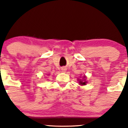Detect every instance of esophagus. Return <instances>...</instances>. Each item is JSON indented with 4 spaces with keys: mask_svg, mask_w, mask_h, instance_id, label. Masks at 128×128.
Returning <instances> with one entry per match:
<instances>
[{
    "mask_svg": "<svg viewBox=\"0 0 128 128\" xmlns=\"http://www.w3.org/2000/svg\"><path fill=\"white\" fill-rule=\"evenodd\" d=\"M61 70H62V72H65L66 69V68H64V67H62V68H61Z\"/></svg>",
    "mask_w": 128,
    "mask_h": 128,
    "instance_id": "esophagus-1",
    "label": "esophagus"
}]
</instances>
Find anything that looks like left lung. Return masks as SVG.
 Returning a JSON list of instances; mask_svg holds the SVG:
<instances>
[{
  "label": "left lung",
  "mask_w": 128,
  "mask_h": 128,
  "mask_svg": "<svg viewBox=\"0 0 128 128\" xmlns=\"http://www.w3.org/2000/svg\"><path fill=\"white\" fill-rule=\"evenodd\" d=\"M86 81L82 80H80H80H79V84H81V85H86Z\"/></svg>",
  "instance_id": "1"
}]
</instances>
